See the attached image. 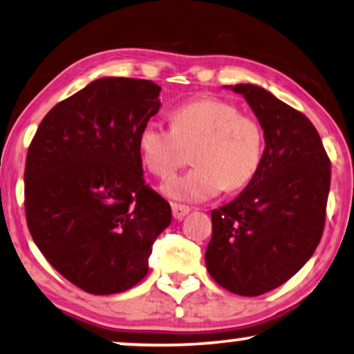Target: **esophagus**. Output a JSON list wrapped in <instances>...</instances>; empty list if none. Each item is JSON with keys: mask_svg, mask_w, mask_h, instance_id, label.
Masks as SVG:
<instances>
[{"mask_svg": "<svg viewBox=\"0 0 354 354\" xmlns=\"http://www.w3.org/2000/svg\"><path fill=\"white\" fill-rule=\"evenodd\" d=\"M171 210H173V216L176 220H183L185 216L189 214V207L187 205H183V204H176V202H173L171 204Z\"/></svg>", "mask_w": 354, "mask_h": 354, "instance_id": "esophagus-1", "label": "esophagus"}]
</instances>
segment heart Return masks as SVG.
<instances>
[{"label": "heart", "instance_id": "obj_1", "mask_svg": "<svg viewBox=\"0 0 354 354\" xmlns=\"http://www.w3.org/2000/svg\"><path fill=\"white\" fill-rule=\"evenodd\" d=\"M171 129L149 121L140 128L138 149L142 165L167 181L186 163L192 149L189 173L167 186L174 199L201 202L223 189L238 191L256 176L263 157V129L256 118L241 113L232 102L202 97L169 113Z\"/></svg>", "mask_w": 354, "mask_h": 354}]
</instances>
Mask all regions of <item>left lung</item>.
<instances>
[{
  "label": "left lung",
  "mask_w": 354,
  "mask_h": 354,
  "mask_svg": "<svg viewBox=\"0 0 354 354\" xmlns=\"http://www.w3.org/2000/svg\"><path fill=\"white\" fill-rule=\"evenodd\" d=\"M233 91L257 116L266 149L246 189L212 210L205 266L225 290L259 296L290 280L320 243L330 158L303 113L262 87L238 84Z\"/></svg>",
  "instance_id": "1"
}]
</instances>
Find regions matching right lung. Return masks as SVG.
Wrapping results in <instances>:
<instances>
[{
  "label": "right lung",
  "mask_w": 354,
  "mask_h": 354,
  "mask_svg": "<svg viewBox=\"0 0 354 354\" xmlns=\"http://www.w3.org/2000/svg\"><path fill=\"white\" fill-rule=\"evenodd\" d=\"M145 79L103 77L46 113L27 150L24 207L37 248L91 295L133 288L171 221L145 185L139 131L160 110Z\"/></svg>",
  "instance_id": "1"
}]
</instances>
